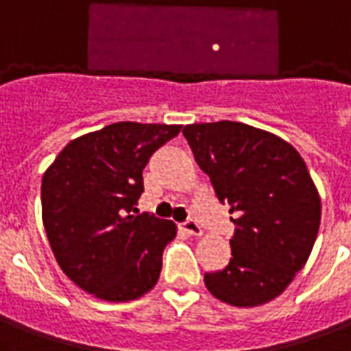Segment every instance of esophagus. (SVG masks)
I'll return each mask as SVG.
<instances>
[{"label":"esophagus","mask_w":351,"mask_h":351,"mask_svg":"<svg viewBox=\"0 0 351 351\" xmlns=\"http://www.w3.org/2000/svg\"><path fill=\"white\" fill-rule=\"evenodd\" d=\"M182 229L188 233V235L191 237H201L203 235V229H201V226H199L197 220H193V218H190V220H186L182 223Z\"/></svg>","instance_id":"1"}]
</instances>
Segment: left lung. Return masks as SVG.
<instances>
[{
  "label": "left lung",
  "mask_w": 351,
  "mask_h": 351,
  "mask_svg": "<svg viewBox=\"0 0 351 351\" xmlns=\"http://www.w3.org/2000/svg\"><path fill=\"white\" fill-rule=\"evenodd\" d=\"M182 133L235 223L231 259L206 272V289L244 308L272 301L304 267L319 229L306 163L284 138L248 123H190Z\"/></svg>",
  "instance_id": "8db88e82"
}]
</instances>
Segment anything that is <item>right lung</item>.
I'll return each instance as SVG.
<instances>
[{
    "mask_svg": "<svg viewBox=\"0 0 351 351\" xmlns=\"http://www.w3.org/2000/svg\"><path fill=\"white\" fill-rule=\"evenodd\" d=\"M182 125L116 122L75 138L41 184L43 223L60 269L97 299L143 297L160 278L173 221L135 213L143 169Z\"/></svg>",
    "mask_w": 351,
    "mask_h": 351,
    "instance_id": "1",
    "label": "right lung"
}]
</instances>
